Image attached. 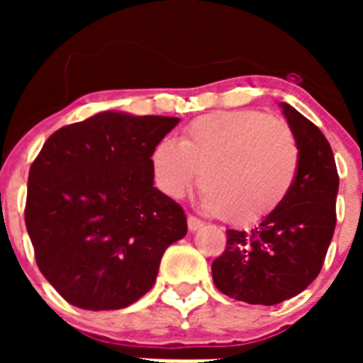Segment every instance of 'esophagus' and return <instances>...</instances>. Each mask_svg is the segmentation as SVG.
Returning a JSON list of instances; mask_svg holds the SVG:
<instances>
[{
	"instance_id": "1",
	"label": "esophagus",
	"mask_w": 363,
	"mask_h": 363,
	"mask_svg": "<svg viewBox=\"0 0 363 363\" xmlns=\"http://www.w3.org/2000/svg\"><path fill=\"white\" fill-rule=\"evenodd\" d=\"M187 225H189V230H191V233H196V230H200L201 227H203V221L198 220L196 216H189Z\"/></svg>"
}]
</instances>
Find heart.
<instances>
[{
  "mask_svg": "<svg viewBox=\"0 0 363 363\" xmlns=\"http://www.w3.org/2000/svg\"><path fill=\"white\" fill-rule=\"evenodd\" d=\"M150 163L167 196H184L200 172L205 207L229 223L249 225L284 203L300 149L284 121L258 111H225L192 121L178 143L162 140Z\"/></svg>",
  "mask_w": 363,
  "mask_h": 363,
  "instance_id": "1",
  "label": "heart"
}]
</instances>
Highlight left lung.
<instances>
[{
    "label": "left lung",
    "instance_id": "obj_1",
    "mask_svg": "<svg viewBox=\"0 0 363 363\" xmlns=\"http://www.w3.org/2000/svg\"><path fill=\"white\" fill-rule=\"evenodd\" d=\"M300 149V167L284 203L255 229L227 230L213 262L218 291L252 306H274L306 291L318 277L336 225L338 171L322 130L280 104Z\"/></svg>",
    "mask_w": 363,
    "mask_h": 363
}]
</instances>
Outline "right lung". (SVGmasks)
I'll list each match as a JSON object with an SVG mask.
<instances>
[{
  "mask_svg": "<svg viewBox=\"0 0 363 363\" xmlns=\"http://www.w3.org/2000/svg\"><path fill=\"white\" fill-rule=\"evenodd\" d=\"M178 121L99 112L56 130L30 165L25 223L36 264L72 306L129 307L187 234L184 209L154 187L150 163Z\"/></svg>",
  "mask_w": 363,
  "mask_h": 363,
  "instance_id": "obj_1",
  "label": "right lung"
}]
</instances>
